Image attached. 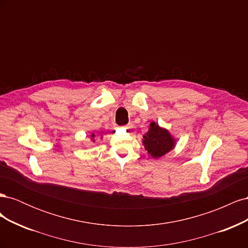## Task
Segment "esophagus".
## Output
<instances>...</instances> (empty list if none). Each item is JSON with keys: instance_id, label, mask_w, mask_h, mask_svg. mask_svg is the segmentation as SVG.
Wrapping results in <instances>:
<instances>
[{"instance_id": "1", "label": "esophagus", "mask_w": 248, "mask_h": 248, "mask_svg": "<svg viewBox=\"0 0 248 248\" xmlns=\"http://www.w3.org/2000/svg\"><path fill=\"white\" fill-rule=\"evenodd\" d=\"M131 127H132L131 125H126V126L124 127V128H125V129H127V130H128V129H131Z\"/></svg>"}]
</instances>
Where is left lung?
<instances>
[{
  "mask_svg": "<svg viewBox=\"0 0 248 248\" xmlns=\"http://www.w3.org/2000/svg\"><path fill=\"white\" fill-rule=\"evenodd\" d=\"M142 144L149 156H151L152 158H159L175 148L176 139L168 129L162 128L155 122H151L148 132L142 137Z\"/></svg>",
  "mask_w": 248,
  "mask_h": 248,
  "instance_id": "obj_1",
  "label": "left lung"
}]
</instances>
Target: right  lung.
I'll use <instances>...</instances> for the list:
<instances>
[{
    "label": "right lung",
    "instance_id": "1",
    "mask_svg": "<svg viewBox=\"0 0 248 248\" xmlns=\"http://www.w3.org/2000/svg\"><path fill=\"white\" fill-rule=\"evenodd\" d=\"M95 137H96V136H95L94 133H92V134H91V139H92V140H93V141H95V140H94V139H95Z\"/></svg>",
    "mask_w": 248,
    "mask_h": 248
}]
</instances>
